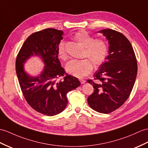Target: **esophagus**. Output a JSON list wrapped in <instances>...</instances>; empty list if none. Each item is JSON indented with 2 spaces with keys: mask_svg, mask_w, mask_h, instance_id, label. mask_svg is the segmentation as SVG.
<instances>
[{
  "mask_svg": "<svg viewBox=\"0 0 148 148\" xmlns=\"http://www.w3.org/2000/svg\"><path fill=\"white\" fill-rule=\"evenodd\" d=\"M79 80H80V82H81L82 84H84L85 83V80H84V79H83V78H79Z\"/></svg>",
  "mask_w": 148,
  "mask_h": 148,
  "instance_id": "obj_1",
  "label": "esophagus"
}]
</instances>
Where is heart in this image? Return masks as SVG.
I'll list each match as a JSON object with an SVG mask.
<instances>
[{"label": "heart", "instance_id": "1", "mask_svg": "<svg viewBox=\"0 0 148 148\" xmlns=\"http://www.w3.org/2000/svg\"><path fill=\"white\" fill-rule=\"evenodd\" d=\"M76 41L84 46L83 57L88 58L71 60L66 65V71L68 74L77 77H83L90 73L92 70V63L95 67L100 66L105 61L108 52L107 43L101 39H93L84 31L77 32L73 36ZM58 55L60 59L67 58L65 45L61 42L58 46Z\"/></svg>", "mask_w": 148, "mask_h": 148}]
</instances>
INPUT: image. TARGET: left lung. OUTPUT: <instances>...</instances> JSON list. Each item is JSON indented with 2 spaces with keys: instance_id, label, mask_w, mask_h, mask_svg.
<instances>
[{
  "instance_id": "left-lung-1",
  "label": "left lung",
  "mask_w": 148,
  "mask_h": 148,
  "mask_svg": "<svg viewBox=\"0 0 148 148\" xmlns=\"http://www.w3.org/2000/svg\"><path fill=\"white\" fill-rule=\"evenodd\" d=\"M97 32L102 33L108 41L109 55L93 75L96 81L87 80L94 88L87 101L92 109L109 114L123 105L130 95L138 64L132 46L124 34L110 29Z\"/></svg>"
}]
</instances>
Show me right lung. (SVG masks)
Here are the masks:
<instances>
[{
    "label": "right lung",
    "instance_id": "add662e5",
    "mask_svg": "<svg viewBox=\"0 0 148 148\" xmlns=\"http://www.w3.org/2000/svg\"><path fill=\"white\" fill-rule=\"evenodd\" d=\"M63 34V31L53 28L34 32L25 41L16 58V74L24 98L32 109L48 116L63 112L68 103L66 94L81 84L77 78L68 74L63 81L57 80L65 74L58 55ZM32 56L39 57L45 64L36 77L28 74L23 67Z\"/></svg>",
    "mask_w": 148,
    "mask_h": 148
}]
</instances>
